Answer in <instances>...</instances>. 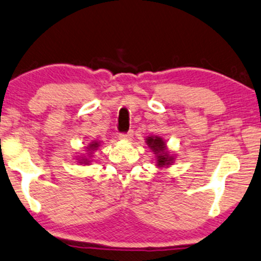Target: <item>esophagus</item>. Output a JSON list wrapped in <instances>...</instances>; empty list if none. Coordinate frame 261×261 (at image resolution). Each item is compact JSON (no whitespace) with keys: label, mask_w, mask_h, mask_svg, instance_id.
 <instances>
[{"label":"esophagus","mask_w":261,"mask_h":261,"mask_svg":"<svg viewBox=\"0 0 261 261\" xmlns=\"http://www.w3.org/2000/svg\"><path fill=\"white\" fill-rule=\"evenodd\" d=\"M133 137V133L130 132H128V133H121L120 135H118V138L121 139V140H129V139Z\"/></svg>","instance_id":"34e87169"}]
</instances>
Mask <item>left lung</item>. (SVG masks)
Wrapping results in <instances>:
<instances>
[{"label":"left lung","instance_id":"obj_1","mask_svg":"<svg viewBox=\"0 0 261 261\" xmlns=\"http://www.w3.org/2000/svg\"><path fill=\"white\" fill-rule=\"evenodd\" d=\"M146 144L155 154L157 167L165 168L174 163V155H170V153H169L167 144L161 137H148L146 139Z\"/></svg>","mask_w":261,"mask_h":261}]
</instances>
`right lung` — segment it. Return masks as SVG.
<instances>
[{
  "label": "right lung",
  "mask_w": 261,
  "mask_h": 261,
  "mask_svg": "<svg viewBox=\"0 0 261 261\" xmlns=\"http://www.w3.org/2000/svg\"><path fill=\"white\" fill-rule=\"evenodd\" d=\"M98 146H99V143H98V141H92V143L89 144V146L86 147L87 153H89V157H91V154H92V152H93L94 150H97ZM77 161H79L80 164H86V165H87V164L90 163V161H89V158H87V155H86V157H85V155H84V157H80Z\"/></svg>",
  "instance_id": "1"
}]
</instances>
